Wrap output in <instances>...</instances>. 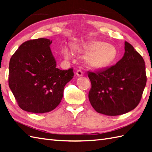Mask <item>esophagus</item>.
<instances>
[{
	"mask_svg": "<svg viewBox=\"0 0 152 152\" xmlns=\"http://www.w3.org/2000/svg\"><path fill=\"white\" fill-rule=\"evenodd\" d=\"M76 75H77V76H78V77H81V76L84 75V73H83L82 71L77 70V72H76Z\"/></svg>",
	"mask_w": 152,
	"mask_h": 152,
	"instance_id": "esophagus-1",
	"label": "esophagus"
}]
</instances>
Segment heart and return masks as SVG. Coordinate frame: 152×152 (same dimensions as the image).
<instances>
[{"mask_svg": "<svg viewBox=\"0 0 152 152\" xmlns=\"http://www.w3.org/2000/svg\"><path fill=\"white\" fill-rule=\"evenodd\" d=\"M72 48L77 53L86 54L85 60L86 64L93 68L101 69L110 66L118 56L115 46L100 41H92L83 45L73 44ZM65 59L72 56L71 49L65 46L62 50Z\"/></svg>", "mask_w": 152, "mask_h": 152, "instance_id": "heart-1", "label": "heart"}]
</instances>
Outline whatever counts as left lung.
Masks as SVG:
<instances>
[{
	"instance_id": "obj_1",
	"label": "left lung",
	"mask_w": 152,
	"mask_h": 152,
	"mask_svg": "<svg viewBox=\"0 0 152 152\" xmlns=\"http://www.w3.org/2000/svg\"><path fill=\"white\" fill-rule=\"evenodd\" d=\"M92 84L89 101L97 113L118 116L133 110L146 84L144 59L125 42L124 55L116 65L96 73L88 72Z\"/></svg>"
}]
</instances>
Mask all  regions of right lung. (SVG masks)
Here are the masks:
<instances>
[{"mask_svg": "<svg viewBox=\"0 0 152 152\" xmlns=\"http://www.w3.org/2000/svg\"><path fill=\"white\" fill-rule=\"evenodd\" d=\"M51 43L46 38L29 40L10 59L9 86L23 110L45 113L55 109L62 99L64 86L73 79V69L56 67Z\"/></svg>", "mask_w": 152, "mask_h": 152, "instance_id": "right-lung-1", "label": "right lung"}]
</instances>
